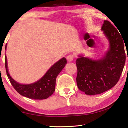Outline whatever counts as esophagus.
<instances>
[{
    "instance_id": "34e87169",
    "label": "esophagus",
    "mask_w": 128,
    "mask_h": 128,
    "mask_svg": "<svg viewBox=\"0 0 128 128\" xmlns=\"http://www.w3.org/2000/svg\"><path fill=\"white\" fill-rule=\"evenodd\" d=\"M66 59L68 62H72L73 60V57L72 56V55H69L66 57Z\"/></svg>"
}]
</instances>
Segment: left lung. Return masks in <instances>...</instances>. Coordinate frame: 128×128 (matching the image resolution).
Wrapping results in <instances>:
<instances>
[{
  "instance_id": "1",
  "label": "left lung",
  "mask_w": 128,
  "mask_h": 128,
  "mask_svg": "<svg viewBox=\"0 0 128 128\" xmlns=\"http://www.w3.org/2000/svg\"><path fill=\"white\" fill-rule=\"evenodd\" d=\"M101 31L109 43L104 56L94 59L80 54L76 62L78 87L88 95L102 94L114 86L126 62L124 41L121 34L107 20L103 21Z\"/></svg>"
}]
</instances>
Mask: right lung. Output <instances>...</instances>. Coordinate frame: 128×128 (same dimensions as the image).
<instances>
[{
  "mask_svg": "<svg viewBox=\"0 0 128 128\" xmlns=\"http://www.w3.org/2000/svg\"><path fill=\"white\" fill-rule=\"evenodd\" d=\"M7 44L5 46L6 50ZM66 59L63 57L54 63L46 74L36 82L29 84H22L18 82L11 76L5 56V68L8 78L16 91L21 95L34 100H44L48 98L55 91L56 81L57 76L66 64Z\"/></svg>",
  "mask_w": 128,
  "mask_h": 128,
  "instance_id": "right-lung-1",
  "label": "right lung"
}]
</instances>
